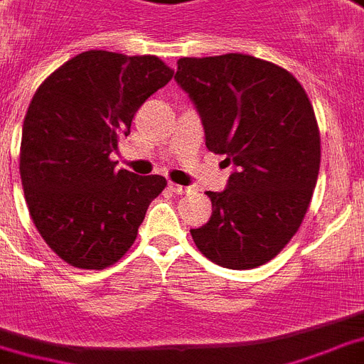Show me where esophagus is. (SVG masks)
<instances>
[{
	"mask_svg": "<svg viewBox=\"0 0 364 364\" xmlns=\"http://www.w3.org/2000/svg\"><path fill=\"white\" fill-rule=\"evenodd\" d=\"M168 188H170L173 194H185V192L191 191L188 187H183V185H176V183H170V185H168Z\"/></svg>",
	"mask_w": 364,
	"mask_h": 364,
	"instance_id": "esophagus-1",
	"label": "esophagus"
}]
</instances>
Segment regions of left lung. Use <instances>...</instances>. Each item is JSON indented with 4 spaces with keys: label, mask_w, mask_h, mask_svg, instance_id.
I'll list each match as a JSON object with an SVG mask.
<instances>
[{
    "label": "left lung",
    "mask_w": 364,
    "mask_h": 364,
    "mask_svg": "<svg viewBox=\"0 0 364 364\" xmlns=\"http://www.w3.org/2000/svg\"><path fill=\"white\" fill-rule=\"evenodd\" d=\"M177 85L200 114L209 151L233 164L213 215L191 229L207 259L231 270L274 259L304 220L320 170V133L294 75L252 55L183 57Z\"/></svg>",
    "instance_id": "8db88e82"
}]
</instances>
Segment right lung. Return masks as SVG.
Listing matches in <instances>:
<instances>
[{"instance_id": "add662e5", "label": "right lung", "mask_w": 364, "mask_h": 364, "mask_svg": "<svg viewBox=\"0 0 364 364\" xmlns=\"http://www.w3.org/2000/svg\"><path fill=\"white\" fill-rule=\"evenodd\" d=\"M154 55L90 50L38 87L21 129L20 176L46 244L77 268L102 270L133 246L161 176L116 170L111 154L139 107L172 79Z\"/></svg>"}]
</instances>
